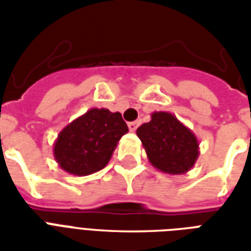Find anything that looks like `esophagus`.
<instances>
[{
	"instance_id": "esophagus-1",
	"label": "esophagus",
	"mask_w": 251,
	"mask_h": 251,
	"mask_svg": "<svg viewBox=\"0 0 251 251\" xmlns=\"http://www.w3.org/2000/svg\"><path fill=\"white\" fill-rule=\"evenodd\" d=\"M138 125H140V122H138V121H133V122H129V124H127V126H129V130L130 131H136Z\"/></svg>"
}]
</instances>
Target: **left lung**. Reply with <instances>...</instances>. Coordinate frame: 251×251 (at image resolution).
<instances>
[{
  "mask_svg": "<svg viewBox=\"0 0 251 251\" xmlns=\"http://www.w3.org/2000/svg\"><path fill=\"white\" fill-rule=\"evenodd\" d=\"M137 136L153 167L165 174H184L199 154L194 133L169 113H153L152 120L137 129Z\"/></svg>",
  "mask_w": 251,
  "mask_h": 251,
  "instance_id": "obj_1",
  "label": "left lung"
}]
</instances>
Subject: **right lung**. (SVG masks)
Segmentation results:
<instances>
[{"label":"right lung","instance_id":"obj_1","mask_svg":"<svg viewBox=\"0 0 251 251\" xmlns=\"http://www.w3.org/2000/svg\"><path fill=\"white\" fill-rule=\"evenodd\" d=\"M127 131L120 113L91 109L63 129L53 154L68 174L91 175L106 167L120 138Z\"/></svg>","mask_w":251,"mask_h":251}]
</instances>
